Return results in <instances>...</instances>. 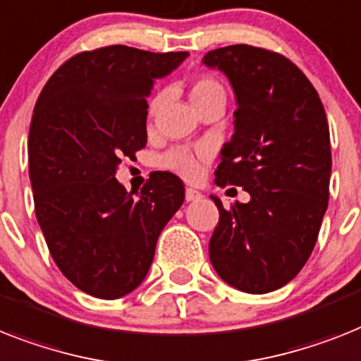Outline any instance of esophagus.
<instances>
[{"label": "esophagus", "instance_id": "1", "mask_svg": "<svg viewBox=\"0 0 361 361\" xmlns=\"http://www.w3.org/2000/svg\"><path fill=\"white\" fill-rule=\"evenodd\" d=\"M202 197V193L195 188H186V201L192 202V201H199Z\"/></svg>", "mask_w": 361, "mask_h": 361}]
</instances>
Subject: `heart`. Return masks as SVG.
<instances>
[{"instance_id": "1", "label": "heart", "mask_w": 361, "mask_h": 361, "mask_svg": "<svg viewBox=\"0 0 361 361\" xmlns=\"http://www.w3.org/2000/svg\"><path fill=\"white\" fill-rule=\"evenodd\" d=\"M190 99H192L193 106L201 110L202 106H207L208 103H212L216 99L225 101V88L221 86L219 80H216L210 75H197L190 85ZM160 105V97L154 95L153 99L149 101L147 105V116L149 120L157 114ZM207 153L202 149H188V147H173L169 149L168 153L162 154L159 160L160 168L169 169L173 173L180 175L184 178H195L201 169V160H204Z\"/></svg>"}]
</instances>
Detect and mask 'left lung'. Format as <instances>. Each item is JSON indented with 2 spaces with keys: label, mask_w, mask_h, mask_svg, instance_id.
Instances as JSON below:
<instances>
[{
  "label": "left lung",
  "mask_w": 361,
  "mask_h": 361,
  "mask_svg": "<svg viewBox=\"0 0 361 361\" xmlns=\"http://www.w3.org/2000/svg\"><path fill=\"white\" fill-rule=\"evenodd\" d=\"M202 62L228 77L238 103L216 184L251 195L231 208L212 195L219 223L210 262L232 288L269 293L305 267L329 207L324 106L308 77L281 53L236 44L208 51Z\"/></svg>",
  "instance_id": "obj_1"
}]
</instances>
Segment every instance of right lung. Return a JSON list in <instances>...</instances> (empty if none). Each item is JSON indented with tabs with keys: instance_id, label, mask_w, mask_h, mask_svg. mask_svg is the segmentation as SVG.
<instances>
[{
	"instance_id": "add662e5",
	"label": "right lung",
	"mask_w": 361,
	"mask_h": 361,
	"mask_svg": "<svg viewBox=\"0 0 361 361\" xmlns=\"http://www.w3.org/2000/svg\"><path fill=\"white\" fill-rule=\"evenodd\" d=\"M186 51L106 46L68 59L40 92L29 127L35 212L62 275L80 291L120 299L147 275L184 184L154 171L138 197L116 171L147 144V97Z\"/></svg>"
}]
</instances>
